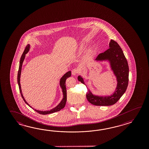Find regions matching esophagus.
Segmentation results:
<instances>
[{
  "instance_id": "1",
  "label": "esophagus",
  "mask_w": 149,
  "mask_h": 149,
  "mask_svg": "<svg viewBox=\"0 0 149 149\" xmlns=\"http://www.w3.org/2000/svg\"><path fill=\"white\" fill-rule=\"evenodd\" d=\"M78 72H79L78 70H77V69H74L72 70V74L73 76H77V75H78Z\"/></svg>"
}]
</instances>
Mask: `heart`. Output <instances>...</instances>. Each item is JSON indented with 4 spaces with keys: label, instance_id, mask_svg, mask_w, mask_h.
I'll list each match as a JSON object with an SVG mask.
<instances>
[{
    "label": "heart",
    "instance_id": "obj_1",
    "mask_svg": "<svg viewBox=\"0 0 149 149\" xmlns=\"http://www.w3.org/2000/svg\"><path fill=\"white\" fill-rule=\"evenodd\" d=\"M84 49V46H81L79 48V52H81ZM92 51H89L86 54V60H89L91 58V56H92Z\"/></svg>",
    "mask_w": 149,
    "mask_h": 149
}]
</instances>
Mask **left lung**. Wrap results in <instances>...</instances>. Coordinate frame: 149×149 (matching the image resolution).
I'll use <instances>...</instances> for the list:
<instances>
[{
	"label": "left lung",
	"instance_id": "obj_1",
	"mask_svg": "<svg viewBox=\"0 0 149 149\" xmlns=\"http://www.w3.org/2000/svg\"><path fill=\"white\" fill-rule=\"evenodd\" d=\"M97 61H108L111 69L116 77L117 85L114 93L110 96L94 95L86 85L81 76L78 77L79 81L85 85L88 89L86 98L91 104L97 106H109L113 105L123 95L128 84L129 67L123 51L116 41L111 40L109 48L104 53L99 54L95 59Z\"/></svg>",
	"mask_w": 149,
	"mask_h": 149
}]
</instances>
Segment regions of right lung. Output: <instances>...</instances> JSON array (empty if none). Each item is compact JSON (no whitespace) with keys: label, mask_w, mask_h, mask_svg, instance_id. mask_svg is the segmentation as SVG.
Returning <instances> with one entry per match:
<instances>
[{"label":"right lung","mask_w":149,"mask_h":149,"mask_svg":"<svg viewBox=\"0 0 149 149\" xmlns=\"http://www.w3.org/2000/svg\"><path fill=\"white\" fill-rule=\"evenodd\" d=\"M30 45L28 44L25 47V49L24 51V52L23 53L21 57L20 58V61H19V71H18V73H17V83L19 85V92L21 93V96L22 97L23 100H24V101L25 102V103L27 105H28L31 108V107L29 104L28 103L26 102L25 101V99L23 97V95L22 93V91H21V85H20V77H21V70H22V64L25 58V54H26L28 52L29 50H30ZM71 75V71H68L67 72V73L64 74L63 76H62V77L61 78L60 81V85L61 87L62 88V93H63V98L62 100V101L60 102V103L57 105L56 107L51 109L50 110L48 111H39V110H36L35 109H33L35 111L37 112L39 114H50V113H54L55 112H57V111H60L61 109H62L63 108H64L65 104H66V102H67V89H66V86H65V81L66 79L70 77V76Z\"/></svg>","instance_id":"obj_1"}]
</instances>
